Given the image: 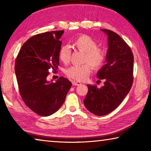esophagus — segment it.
Returning a JSON list of instances; mask_svg holds the SVG:
<instances>
[{"instance_id": "1", "label": "esophagus", "mask_w": 151, "mask_h": 151, "mask_svg": "<svg viewBox=\"0 0 151 151\" xmlns=\"http://www.w3.org/2000/svg\"><path fill=\"white\" fill-rule=\"evenodd\" d=\"M73 85H75V86H79V85H82V83L79 81H73Z\"/></svg>"}]
</instances>
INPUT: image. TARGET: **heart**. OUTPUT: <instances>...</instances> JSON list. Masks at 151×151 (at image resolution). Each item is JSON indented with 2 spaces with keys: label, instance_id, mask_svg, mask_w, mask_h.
Masks as SVG:
<instances>
[{
  "label": "heart",
  "instance_id": "heart-1",
  "mask_svg": "<svg viewBox=\"0 0 151 151\" xmlns=\"http://www.w3.org/2000/svg\"><path fill=\"white\" fill-rule=\"evenodd\" d=\"M74 48L85 52L82 65L73 66L68 68L66 74L68 77L77 81H84L88 78L94 69H99L105 62L106 54L103 48L97 47V43L93 38L86 35H82L72 42ZM58 57L62 62L66 65L71 58V50L69 47L64 45L60 48Z\"/></svg>",
  "mask_w": 151,
  "mask_h": 151
}]
</instances>
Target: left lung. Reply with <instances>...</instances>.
I'll use <instances>...</instances> for the list:
<instances>
[{
  "label": "left lung",
  "mask_w": 151,
  "mask_h": 151,
  "mask_svg": "<svg viewBox=\"0 0 151 151\" xmlns=\"http://www.w3.org/2000/svg\"><path fill=\"white\" fill-rule=\"evenodd\" d=\"M108 37L106 64L97 73V77L104 79L101 88L87 85L88 88L84 104L97 116H103L116 109L124 100L133 82L134 57L126 42L116 32L101 29Z\"/></svg>",
  "instance_id": "8db88e82"
}]
</instances>
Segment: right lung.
I'll use <instances>...</instances> for the list:
<instances>
[{
  "label": "right lung",
  "instance_id": "obj_1",
  "mask_svg": "<svg viewBox=\"0 0 151 151\" xmlns=\"http://www.w3.org/2000/svg\"><path fill=\"white\" fill-rule=\"evenodd\" d=\"M64 30L32 36L20 48L15 60V74L25 104L40 116H50L65 101L72 83L63 76L56 83L47 81L48 70L57 72Z\"/></svg>",
  "mask_w": 151,
  "mask_h": 151
}]
</instances>
